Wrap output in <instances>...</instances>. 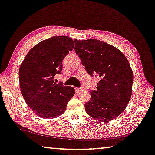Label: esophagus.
Instances as JSON below:
<instances>
[{
    "mask_svg": "<svg viewBox=\"0 0 155 155\" xmlns=\"http://www.w3.org/2000/svg\"><path fill=\"white\" fill-rule=\"evenodd\" d=\"M82 88H75V91H76V93H80V91H82Z\"/></svg>",
    "mask_w": 155,
    "mask_h": 155,
    "instance_id": "obj_1",
    "label": "esophagus"
}]
</instances>
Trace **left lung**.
<instances>
[{
	"mask_svg": "<svg viewBox=\"0 0 155 155\" xmlns=\"http://www.w3.org/2000/svg\"><path fill=\"white\" fill-rule=\"evenodd\" d=\"M75 51L91 76L101 78L84 107L90 116L108 122L125 110L132 96L133 73L129 61L116 47L97 39H75Z\"/></svg>",
	"mask_w": 155,
	"mask_h": 155,
	"instance_id": "left-lung-1",
	"label": "left lung"
}]
</instances>
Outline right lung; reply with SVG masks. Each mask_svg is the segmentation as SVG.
Segmentation results:
<instances>
[{
	"label": "right lung",
	"mask_w": 155,
	"mask_h": 155,
	"mask_svg": "<svg viewBox=\"0 0 155 155\" xmlns=\"http://www.w3.org/2000/svg\"><path fill=\"white\" fill-rule=\"evenodd\" d=\"M73 48L71 38L52 37L35 45L21 64V94L28 107L39 117H58L74 96L73 87L54 82V75L62 71L64 58Z\"/></svg>",
	"instance_id": "right-lung-1"
}]
</instances>
